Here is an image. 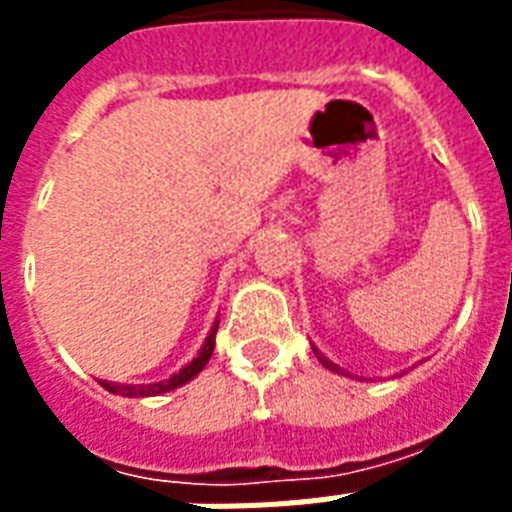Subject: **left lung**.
I'll return each mask as SVG.
<instances>
[{"label": "left lung", "instance_id": "8db88e82", "mask_svg": "<svg viewBox=\"0 0 512 512\" xmlns=\"http://www.w3.org/2000/svg\"><path fill=\"white\" fill-rule=\"evenodd\" d=\"M313 353H316V358H319L321 364L327 366V369H332V372H340V374H345V372H342V369H340V366H335V364H332V361H327V358L321 356V353H319V350H316V348H313Z\"/></svg>", "mask_w": 512, "mask_h": 512}]
</instances>
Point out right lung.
I'll return each instance as SVG.
<instances>
[{
    "label": "right lung",
    "instance_id": "right-lung-1",
    "mask_svg": "<svg viewBox=\"0 0 512 512\" xmlns=\"http://www.w3.org/2000/svg\"><path fill=\"white\" fill-rule=\"evenodd\" d=\"M215 335H217V324L212 327V332H209L207 342L201 345L199 356L193 358L191 364L183 366L180 372L172 374L170 380L164 382H151V385H114V382H100L103 388L111 390V393H119V396H159V393H167V390H175L180 388V385H185L188 380H193L196 374L207 366L209 356H212V350H215Z\"/></svg>",
    "mask_w": 512,
    "mask_h": 512
}]
</instances>
